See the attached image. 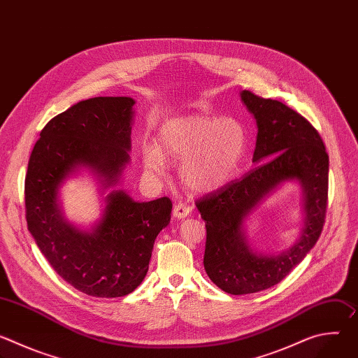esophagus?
I'll use <instances>...</instances> for the list:
<instances>
[{
    "mask_svg": "<svg viewBox=\"0 0 358 358\" xmlns=\"http://www.w3.org/2000/svg\"><path fill=\"white\" fill-rule=\"evenodd\" d=\"M189 213H191V208L188 206H185V203H177L173 210V215L177 220H184L185 217L189 215Z\"/></svg>",
    "mask_w": 358,
    "mask_h": 358,
    "instance_id": "esophagus-1",
    "label": "esophagus"
}]
</instances>
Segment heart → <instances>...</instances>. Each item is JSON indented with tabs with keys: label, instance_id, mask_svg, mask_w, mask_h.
<instances>
[{
	"label": "heart",
	"instance_id": "b5f03b06",
	"mask_svg": "<svg viewBox=\"0 0 358 358\" xmlns=\"http://www.w3.org/2000/svg\"><path fill=\"white\" fill-rule=\"evenodd\" d=\"M246 150V131L234 117L187 116L164 123L157 145L143 147L148 173L162 176L166 159L179 163L178 176L192 192H213L225 185L238 170Z\"/></svg>",
	"mask_w": 358,
	"mask_h": 358
}]
</instances>
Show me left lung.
Here are the masks:
<instances>
[{
  "instance_id": "left-lung-1",
  "label": "left lung",
  "mask_w": 358,
  "mask_h": 358,
  "mask_svg": "<svg viewBox=\"0 0 358 358\" xmlns=\"http://www.w3.org/2000/svg\"><path fill=\"white\" fill-rule=\"evenodd\" d=\"M241 100L257 120L255 167L241 181L196 201L206 221L203 268L210 279L229 294L269 289L283 280L316 245L324 224L329 187V156L317 130L282 101L249 90ZM286 182L302 189V225L296 241L276 254L253 250L245 222Z\"/></svg>"
}]
</instances>
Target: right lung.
<instances>
[{
  "label": "right lung",
  "instance_id": "right-lung-1",
  "mask_svg": "<svg viewBox=\"0 0 358 358\" xmlns=\"http://www.w3.org/2000/svg\"><path fill=\"white\" fill-rule=\"evenodd\" d=\"M134 105L127 96L79 101L43 127L28 163V229L55 272L94 297H122L143 282L155 241L171 218L170 198L140 202L116 188L130 164ZM82 171L106 195L90 229L66 220L59 196L64 181Z\"/></svg>",
  "mask_w": 358,
  "mask_h": 358
}]
</instances>
